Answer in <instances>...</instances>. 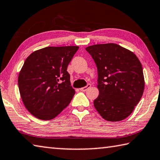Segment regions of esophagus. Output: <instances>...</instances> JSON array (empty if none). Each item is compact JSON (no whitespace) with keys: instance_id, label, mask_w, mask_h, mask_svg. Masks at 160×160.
<instances>
[{"instance_id":"esophagus-1","label":"esophagus","mask_w":160,"mask_h":160,"mask_svg":"<svg viewBox=\"0 0 160 160\" xmlns=\"http://www.w3.org/2000/svg\"><path fill=\"white\" fill-rule=\"evenodd\" d=\"M91 87V85L90 84H88V85H87L86 87H84V88H81L80 90V91H82V92H85V91H87L88 90L89 88H90Z\"/></svg>"}]
</instances>
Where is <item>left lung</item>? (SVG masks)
I'll list each match as a JSON object with an SVG mask.
<instances>
[{"instance_id":"obj_1","label":"left lung","mask_w":160,"mask_h":160,"mask_svg":"<svg viewBox=\"0 0 160 160\" xmlns=\"http://www.w3.org/2000/svg\"><path fill=\"white\" fill-rule=\"evenodd\" d=\"M85 49L98 71L99 94L94 100L96 110L108 121L126 118L144 92V75L139 59L133 52L113 43L92 45Z\"/></svg>"}]
</instances>
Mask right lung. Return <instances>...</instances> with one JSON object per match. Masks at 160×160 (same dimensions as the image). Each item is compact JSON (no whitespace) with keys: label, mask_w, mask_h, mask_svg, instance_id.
Wrapping results in <instances>:
<instances>
[{"label":"right lung","mask_w":160,"mask_h":160,"mask_svg":"<svg viewBox=\"0 0 160 160\" xmlns=\"http://www.w3.org/2000/svg\"><path fill=\"white\" fill-rule=\"evenodd\" d=\"M78 46L48 47L29 55L18 75L20 97L28 112L40 120H51L75 94L67 68Z\"/></svg>","instance_id":"right-lung-1"}]
</instances>
